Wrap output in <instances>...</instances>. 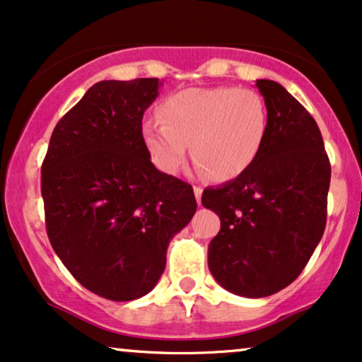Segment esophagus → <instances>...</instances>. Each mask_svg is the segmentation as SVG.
Wrapping results in <instances>:
<instances>
[{
    "label": "esophagus",
    "mask_w": 362,
    "mask_h": 362,
    "mask_svg": "<svg viewBox=\"0 0 362 362\" xmlns=\"http://www.w3.org/2000/svg\"><path fill=\"white\" fill-rule=\"evenodd\" d=\"M202 187H194V194H195V199H197V204L200 205V202H202Z\"/></svg>",
    "instance_id": "esophagus-1"
}]
</instances>
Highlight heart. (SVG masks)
Returning a JSON list of instances; mask_svg holds the SVG:
<instances>
[{
  "label": "heart",
  "mask_w": 362,
  "mask_h": 362,
  "mask_svg": "<svg viewBox=\"0 0 362 362\" xmlns=\"http://www.w3.org/2000/svg\"><path fill=\"white\" fill-rule=\"evenodd\" d=\"M158 120H146L142 142L153 165L175 175L187 151L215 182L243 175L262 152L268 110L262 95L240 88H194L162 100Z\"/></svg>",
  "instance_id": "b5f03b06"
}]
</instances>
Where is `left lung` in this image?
<instances>
[{
  "label": "left lung",
  "mask_w": 362,
  "mask_h": 362,
  "mask_svg": "<svg viewBox=\"0 0 362 362\" xmlns=\"http://www.w3.org/2000/svg\"><path fill=\"white\" fill-rule=\"evenodd\" d=\"M268 110L262 152L243 175L202 195L220 216L209 268L238 296L274 295L300 276L326 226L331 165L311 114L283 88L258 79Z\"/></svg>",
  "instance_id": "left-lung-1"
}]
</instances>
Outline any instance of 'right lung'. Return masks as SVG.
<instances>
[{"mask_svg": "<svg viewBox=\"0 0 362 362\" xmlns=\"http://www.w3.org/2000/svg\"><path fill=\"white\" fill-rule=\"evenodd\" d=\"M160 86L94 84L56 124L41 167L52 248L81 285L112 301L152 291L168 243L197 210L192 185L157 170L142 142Z\"/></svg>", "mask_w": 362, "mask_h": 362, "instance_id": "1", "label": "right lung"}]
</instances>
